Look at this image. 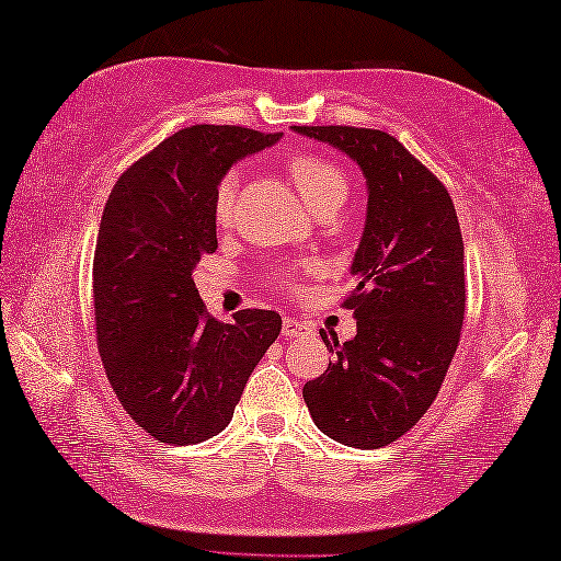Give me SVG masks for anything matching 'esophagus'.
<instances>
[{
  "instance_id": "obj_1",
  "label": "esophagus",
  "mask_w": 561,
  "mask_h": 561,
  "mask_svg": "<svg viewBox=\"0 0 561 561\" xmlns=\"http://www.w3.org/2000/svg\"><path fill=\"white\" fill-rule=\"evenodd\" d=\"M283 336L285 339H295V336H302V334H307V331H310V327L307 324H302L300 319H295V317H285L283 319Z\"/></svg>"
}]
</instances>
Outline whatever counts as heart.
I'll return each mask as SVG.
<instances>
[{"mask_svg":"<svg viewBox=\"0 0 561 561\" xmlns=\"http://www.w3.org/2000/svg\"><path fill=\"white\" fill-rule=\"evenodd\" d=\"M285 169L293 179L297 191L302 193V198L312 205L319 213L322 208H339L341 203L346 201L348 193V176L346 171L341 169L336 162H331L324 154L314 152H300L288 157ZM234 196H237V176L225 174L215 186V198H213V215L217 225H227L232 220V208H234ZM297 273L290 266H280L273 271V283L280 285V288L293 290L297 285Z\"/></svg>","mask_w":561,"mask_h":561,"instance_id":"b5f03b06","label":"heart"}]
</instances>
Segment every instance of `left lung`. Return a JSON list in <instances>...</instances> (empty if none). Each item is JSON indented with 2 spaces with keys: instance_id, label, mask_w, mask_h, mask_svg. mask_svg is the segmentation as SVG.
Returning a JSON list of instances; mask_svg holds the SVG:
<instances>
[{
  "instance_id": "1",
  "label": "left lung",
  "mask_w": 561,
  "mask_h": 561,
  "mask_svg": "<svg viewBox=\"0 0 561 561\" xmlns=\"http://www.w3.org/2000/svg\"><path fill=\"white\" fill-rule=\"evenodd\" d=\"M360 167L365 230L344 300L358 334L327 336L336 360L302 387L317 428L351 448H382L416 426L460 344L465 247L450 193L397 137L353 125H293Z\"/></svg>"
}]
</instances>
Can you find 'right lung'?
I'll return each mask as SVG.
<instances>
[{"label":"right lung","mask_w":561,"mask_h":561,"mask_svg":"<svg viewBox=\"0 0 561 561\" xmlns=\"http://www.w3.org/2000/svg\"><path fill=\"white\" fill-rule=\"evenodd\" d=\"M280 140L239 125H191L123 171L94 251V322L106 377L137 426L191 445L232 421L280 314H208L193 266L217 249L213 198L237 159Z\"/></svg>","instance_id":"obj_1"}]
</instances>
